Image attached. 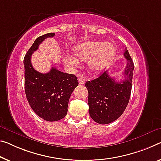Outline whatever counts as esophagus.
I'll return each mask as SVG.
<instances>
[{
  "label": "esophagus",
  "mask_w": 161,
  "mask_h": 161,
  "mask_svg": "<svg viewBox=\"0 0 161 161\" xmlns=\"http://www.w3.org/2000/svg\"><path fill=\"white\" fill-rule=\"evenodd\" d=\"M78 83L80 85H83L84 83H85V80H84V78H78Z\"/></svg>",
  "instance_id": "obj_1"
}]
</instances>
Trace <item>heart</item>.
<instances>
[{"mask_svg":"<svg viewBox=\"0 0 161 161\" xmlns=\"http://www.w3.org/2000/svg\"><path fill=\"white\" fill-rule=\"evenodd\" d=\"M76 58L69 55L65 58L67 65L75 68L78 65V60L88 61V68L92 73H98L109 66L114 60L117 49L112 42H86L78 44L73 49Z\"/></svg>","mask_w":161,"mask_h":161,"instance_id":"obj_1","label":"heart"}]
</instances>
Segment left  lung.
Instances as JSON below:
<instances>
[{"instance_id": "1", "label": "left lung", "mask_w": 161, "mask_h": 161, "mask_svg": "<svg viewBox=\"0 0 161 161\" xmlns=\"http://www.w3.org/2000/svg\"><path fill=\"white\" fill-rule=\"evenodd\" d=\"M124 55L127 60L124 71L125 80L117 82L105 71L98 78L87 81L85 84L88 91L89 114L96 122L101 125L117 120L129 103L134 63L127 48L125 49Z\"/></svg>"}]
</instances>
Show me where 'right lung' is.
<instances>
[{"instance_id":"right-lung-1","label":"right lung","mask_w":161,"mask_h":161,"mask_svg":"<svg viewBox=\"0 0 161 161\" xmlns=\"http://www.w3.org/2000/svg\"><path fill=\"white\" fill-rule=\"evenodd\" d=\"M55 34L48 33L36 38L24 59L26 98L36 114L48 122H55L65 117L69 98L78 85L75 75L63 73L55 68L47 73H41L31 65L32 53L37 50L44 39Z\"/></svg>"}]
</instances>
